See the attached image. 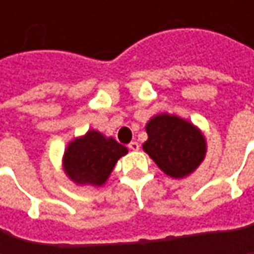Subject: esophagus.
Returning <instances> with one entry per match:
<instances>
[{"label": "esophagus", "mask_w": 254, "mask_h": 254, "mask_svg": "<svg viewBox=\"0 0 254 254\" xmlns=\"http://www.w3.org/2000/svg\"><path fill=\"white\" fill-rule=\"evenodd\" d=\"M127 148L132 150V151H138V150H139V144H138L136 141H132V142L127 144Z\"/></svg>", "instance_id": "esophagus-1"}]
</instances>
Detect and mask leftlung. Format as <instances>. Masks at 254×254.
<instances>
[{
	"label": "left lung",
	"instance_id": "left-lung-1",
	"mask_svg": "<svg viewBox=\"0 0 254 254\" xmlns=\"http://www.w3.org/2000/svg\"><path fill=\"white\" fill-rule=\"evenodd\" d=\"M144 151L169 177L192 174L206 156V139L198 127L175 115H156L145 125Z\"/></svg>",
	"mask_w": 254,
	"mask_h": 254
}]
</instances>
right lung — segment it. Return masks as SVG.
<instances>
[{"label": "right lung", "instance_id": "1", "mask_svg": "<svg viewBox=\"0 0 254 254\" xmlns=\"http://www.w3.org/2000/svg\"><path fill=\"white\" fill-rule=\"evenodd\" d=\"M127 148L115 138H106L98 130H88L69 142L63 156V169L77 185L101 187Z\"/></svg>", "mask_w": 254, "mask_h": 254}]
</instances>
